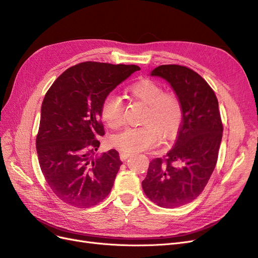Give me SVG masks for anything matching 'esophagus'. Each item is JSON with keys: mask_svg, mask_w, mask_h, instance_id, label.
I'll use <instances>...</instances> for the list:
<instances>
[{"mask_svg": "<svg viewBox=\"0 0 258 258\" xmlns=\"http://www.w3.org/2000/svg\"><path fill=\"white\" fill-rule=\"evenodd\" d=\"M130 156H131V154H129V153H124V152H120L119 153V157H120L121 161L127 160L130 157Z\"/></svg>", "mask_w": 258, "mask_h": 258, "instance_id": "obj_1", "label": "esophagus"}]
</instances>
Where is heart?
<instances>
[{"label":"heart","instance_id":"b5f03b06","mask_svg":"<svg viewBox=\"0 0 258 258\" xmlns=\"http://www.w3.org/2000/svg\"><path fill=\"white\" fill-rule=\"evenodd\" d=\"M132 98L146 105L143 126L127 128L111 138V144L124 153H139L158 144L160 135L168 139L174 136L182 122L183 107L173 92H165L162 86L152 80H141L130 85ZM101 118L111 129L123 123V105L120 98L108 95L101 104Z\"/></svg>","mask_w":258,"mask_h":258}]
</instances>
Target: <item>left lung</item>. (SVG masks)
I'll return each instance as SVG.
<instances>
[{
  "label": "left lung",
  "instance_id": "obj_1",
  "mask_svg": "<svg viewBox=\"0 0 258 258\" xmlns=\"http://www.w3.org/2000/svg\"><path fill=\"white\" fill-rule=\"evenodd\" d=\"M167 81L181 100L183 117L174 146L150 162L142 188L161 208H178L196 199L215 168L223 123L214 91L192 70L159 66L151 72Z\"/></svg>",
  "mask_w": 258,
  "mask_h": 258
}]
</instances>
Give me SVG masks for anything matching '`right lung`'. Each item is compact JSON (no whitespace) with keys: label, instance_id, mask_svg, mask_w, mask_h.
Masks as SVG:
<instances>
[{"label":"right lung","instance_id":"1","mask_svg":"<svg viewBox=\"0 0 258 258\" xmlns=\"http://www.w3.org/2000/svg\"><path fill=\"white\" fill-rule=\"evenodd\" d=\"M138 66L82 62L53 82L42 103L38 162L56 196L75 208L96 206L110 194L121 166L110 150L93 157L104 135L101 104Z\"/></svg>","mask_w":258,"mask_h":258}]
</instances>
